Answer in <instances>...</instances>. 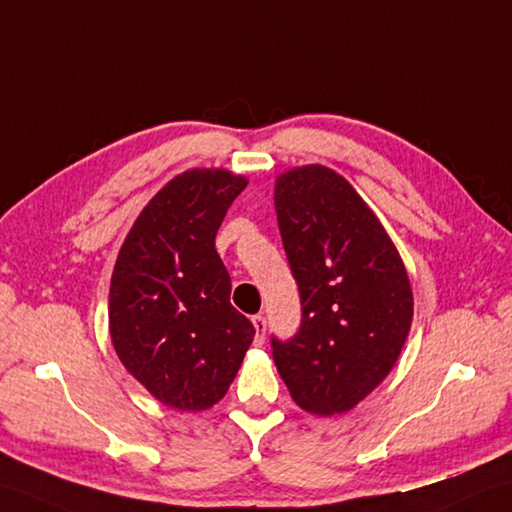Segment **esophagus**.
Returning a JSON list of instances; mask_svg holds the SVG:
<instances>
[{
	"instance_id": "1",
	"label": "esophagus",
	"mask_w": 512,
	"mask_h": 512,
	"mask_svg": "<svg viewBox=\"0 0 512 512\" xmlns=\"http://www.w3.org/2000/svg\"><path fill=\"white\" fill-rule=\"evenodd\" d=\"M253 325H255V344H257V347H261V344H264V340H266V318L261 314L253 316Z\"/></svg>"
}]
</instances>
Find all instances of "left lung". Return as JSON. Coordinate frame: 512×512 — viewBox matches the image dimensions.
Instances as JSON below:
<instances>
[{"instance_id": "1", "label": "left lung", "mask_w": 512, "mask_h": 512, "mask_svg": "<svg viewBox=\"0 0 512 512\" xmlns=\"http://www.w3.org/2000/svg\"><path fill=\"white\" fill-rule=\"evenodd\" d=\"M275 209L303 318L292 340L272 338V358L296 406L344 414L384 382L406 344V266L373 209L325 165L279 174Z\"/></svg>"}]
</instances>
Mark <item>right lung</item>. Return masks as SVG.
Here are the masks:
<instances>
[{
	"label": "right lung",
	"instance_id": "right-lung-1",
	"mask_svg": "<svg viewBox=\"0 0 512 512\" xmlns=\"http://www.w3.org/2000/svg\"><path fill=\"white\" fill-rule=\"evenodd\" d=\"M246 176L194 168L163 185L117 255L109 331L126 371L163 406L200 412L240 371L255 327L231 305L216 233Z\"/></svg>",
	"mask_w": 512,
	"mask_h": 512
}]
</instances>
